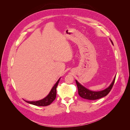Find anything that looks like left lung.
Masks as SVG:
<instances>
[{
  "label": "left lung",
  "instance_id": "obj_1",
  "mask_svg": "<svg viewBox=\"0 0 130 130\" xmlns=\"http://www.w3.org/2000/svg\"><path fill=\"white\" fill-rule=\"evenodd\" d=\"M111 43L113 45V43L112 41L111 40ZM116 76L114 78L113 81L108 87L103 90H100V91H92L90 90L87 88L84 87V86H82L81 84H80L76 80H75L76 83L77 85V87L78 88V93L81 98H84L85 99L87 100H97L100 99V98L104 97L106 96L107 94L111 91V90L113 87V86L115 83Z\"/></svg>",
  "mask_w": 130,
  "mask_h": 130
}]
</instances>
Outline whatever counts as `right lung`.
Wrapping results in <instances>:
<instances>
[{"instance_id":"right-lung-1","label":"right lung","mask_w":130,"mask_h":130,"mask_svg":"<svg viewBox=\"0 0 130 130\" xmlns=\"http://www.w3.org/2000/svg\"><path fill=\"white\" fill-rule=\"evenodd\" d=\"M61 77L59 78L58 81L56 82V83L54 85L52 89H51L50 92L44 99H43L40 100L35 101H29L25 100L26 103L32 104L35 106H46L50 105L52 104L53 101L55 99L56 97V88L58 85L59 81H60Z\"/></svg>"}]
</instances>
